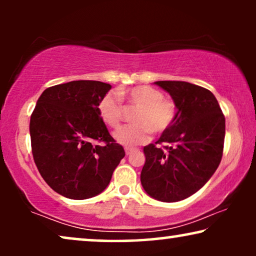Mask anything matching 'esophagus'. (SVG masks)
Listing matches in <instances>:
<instances>
[{"label": "esophagus", "instance_id": "34e87169", "mask_svg": "<svg viewBox=\"0 0 256 256\" xmlns=\"http://www.w3.org/2000/svg\"><path fill=\"white\" fill-rule=\"evenodd\" d=\"M124 152H126V155L129 156V155H130V154H132V152H135V149H132V148H126Z\"/></svg>", "mask_w": 256, "mask_h": 256}]
</instances>
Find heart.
Wrapping results in <instances>:
<instances>
[{"instance_id":"obj_1","label":"heart","mask_w":256,"mask_h":256,"mask_svg":"<svg viewBox=\"0 0 256 256\" xmlns=\"http://www.w3.org/2000/svg\"><path fill=\"white\" fill-rule=\"evenodd\" d=\"M121 99H127L132 106L138 107L134 115L135 124L126 126L115 132L114 138L120 144L134 146L149 141L150 134H162L174 124L176 104L164 99L163 93L152 86H136L130 90H118ZM98 112L104 124L118 128L124 116V107L120 98L114 93H107L98 104Z\"/></svg>"}]
</instances>
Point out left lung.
I'll list each match as a JSON object with an SVG mask.
<instances>
[{"label": "left lung", "mask_w": 256, "mask_h": 256, "mask_svg": "<svg viewBox=\"0 0 256 256\" xmlns=\"http://www.w3.org/2000/svg\"><path fill=\"white\" fill-rule=\"evenodd\" d=\"M177 108L171 127L156 144L143 148L141 184L150 197L174 202L196 194L216 172L222 157L225 116L208 90L186 82H156Z\"/></svg>", "instance_id": "8db88e82"}]
</instances>
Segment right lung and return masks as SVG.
Here are the masks:
<instances>
[{
	"instance_id": "add662e5",
	"label": "right lung",
	"mask_w": 256,
	"mask_h": 256,
	"mask_svg": "<svg viewBox=\"0 0 256 256\" xmlns=\"http://www.w3.org/2000/svg\"><path fill=\"white\" fill-rule=\"evenodd\" d=\"M110 88L106 82L76 80L48 87L37 100L30 118L34 163L48 186L66 198L101 194L126 155L98 112Z\"/></svg>"
}]
</instances>
